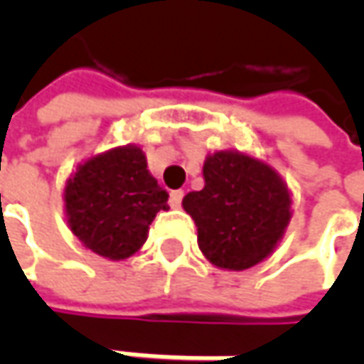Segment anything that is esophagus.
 <instances>
[{
	"label": "esophagus",
	"mask_w": 364,
	"mask_h": 364,
	"mask_svg": "<svg viewBox=\"0 0 364 364\" xmlns=\"http://www.w3.org/2000/svg\"><path fill=\"white\" fill-rule=\"evenodd\" d=\"M182 198H184V190H174V192L170 194V206H172V208H180Z\"/></svg>",
	"instance_id": "1"
}]
</instances>
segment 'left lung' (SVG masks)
<instances>
[{
    "label": "left lung",
    "instance_id": "1",
    "mask_svg": "<svg viewBox=\"0 0 364 364\" xmlns=\"http://www.w3.org/2000/svg\"><path fill=\"white\" fill-rule=\"evenodd\" d=\"M204 188L188 192L184 210L198 227L210 263L241 272L263 261L289 223V194L269 166L237 151L204 161Z\"/></svg>",
    "mask_w": 364,
    "mask_h": 364
}]
</instances>
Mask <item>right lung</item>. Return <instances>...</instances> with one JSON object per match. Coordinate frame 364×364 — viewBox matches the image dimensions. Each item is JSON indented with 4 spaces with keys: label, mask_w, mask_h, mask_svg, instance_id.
Segmentation results:
<instances>
[{
    "label": "right lung",
    "mask_w": 364,
    "mask_h": 364,
    "mask_svg": "<svg viewBox=\"0 0 364 364\" xmlns=\"http://www.w3.org/2000/svg\"><path fill=\"white\" fill-rule=\"evenodd\" d=\"M70 231L92 253L125 259L146 243L168 192L147 172L139 147H117L82 164L64 190Z\"/></svg>",
    "instance_id": "add662e5"
}]
</instances>
